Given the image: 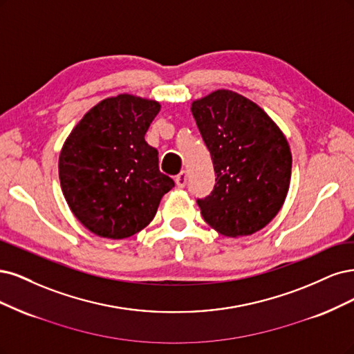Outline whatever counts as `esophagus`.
<instances>
[{"instance_id": "esophagus-1", "label": "esophagus", "mask_w": 354, "mask_h": 354, "mask_svg": "<svg viewBox=\"0 0 354 354\" xmlns=\"http://www.w3.org/2000/svg\"><path fill=\"white\" fill-rule=\"evenodd\" d=\"M175 182H176V185L179 188H184L187 185V172H185V170H182V172L175 178Z\"/></svg>"}]
</instances>
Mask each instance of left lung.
<instances>
[{
  "mask_svg": "<svg viewBox=\"0 0 354 354\" xmlns=\"http://www.w3.org/2000/svg\"><path fill=\"white\" fill-rule=\"evenodd\" d=\"M192 116L209 148L216 184L198 198L203 219L226 236L265 227L287 197L291 151L283 133L253 101L219 89L192 102Z\"/></svg>",
  "mask_w": 354,
  "mask_h": 354,
  "instance_id": "left-lung-1",
  "label": "left lung"
}]
</instances>
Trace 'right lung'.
<instances>
[{"mask_svg":"<svg viewBox=\"0 0 354 354\" xmlns=\"http://www.w3.org/2000/svg\"><path fill=\"white\" fill-rule=\"evenodd\" d=\"M160 104L128 94L91 109L66 140L60 184L71 210L98 236L128 238L150 223L175 187L144 140Z\"/></svg>","mask_w":354,"mask_h":354,"instance_id":"add662e5","label":"right lung"}]
</instances>
